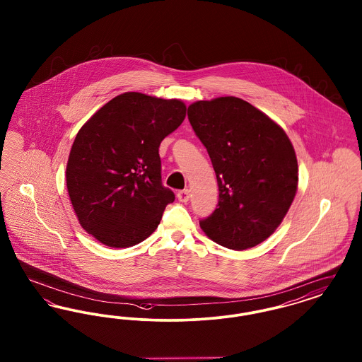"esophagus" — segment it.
I'll use <instances>...</instances> for the list:
<instances>
[{
	"label": "esophagus",
	"instance_id": "34e87169",
	"mask_svg": "<svg viewBox=\"0 0 362 362\" xmlns=\"http://www.w3.org/2000/svg\"><path fill=\"white\" fill-rule=\"evenodd\" d=\"M177 199L180 201V202H189V189H180L179 192H177Z\"/></svg>",
	"mask_w": 362,
	"mask_h": 362
}]
</instances>
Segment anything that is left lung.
<instances>
[{
  "mask_svg": "<svg viewBox=\"0 0 362 362\" xmlns=\"http://www.w3.org/2000/svg\"><path fill=\"white\" fill-rule=\"evenodd\" d=\"M218 183V205L199 225L229 250L252 248L274 233L296 197L298 165L284 129L252 104L224 96L189 104Z\"/></svg>",
  "mask_w": 362,
  "mask_h": 362,
  "instance_id": "8db88e82",
  "label": "left lung"
}]
</instances>
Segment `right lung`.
Segmentation results:
<instances>
[{"label": "right lung", "instance_id": "right-lung-1", "mask_svg": "<svg viewBox=\"0 0 362 362\" xmlns=\"http://www.w3.org/2000/svg\"><path fill=\"white\" fill-rule=\"evenodd\" d=\"M186 118V104L124 92L78 130L66 165L80 225L104 245L133 247L149 238L175 201L161 183L158 146Z\"/></svg>", "mask_w": 362, "mask_h": 362}]
</instances>
